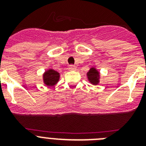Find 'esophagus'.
Instances as JSON below:
<instances>
[{
  "mask_svg": "<svg viewBox=\"0 0 146 146\" xmlns=\"http://www.w3.org/2000/svg\"><path fill=\"white\" fill-rule=\"evenodd\" d=\"M69 69H70V70H75L76 66L74 65H70L69 67Z\"/></svg>",
  "mask_w": 146,
  "mask_h": 146,
  "instance_id": "34e87169",
  "label": "esophagus"
}]
</instances>
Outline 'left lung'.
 I'll return each instance as SVG.
<instances>
[{
	"instance_id": "left-lung-1",
	"label": "left lung",
	"mask_w": 146,
	"mask_h": 146,
	"mask_svg": "<svg viewBox=\"0 0 146 146\" xmlns=\"http://www.w3.org/2000/svg\"><path fill=\"white\" fill-rule=\"evenodd\" d=\"M86 77L88 82L94 86H97L100 83L101 74L99 71L95 66H91L86 73Z\"/></svg>"
}]
</instances>
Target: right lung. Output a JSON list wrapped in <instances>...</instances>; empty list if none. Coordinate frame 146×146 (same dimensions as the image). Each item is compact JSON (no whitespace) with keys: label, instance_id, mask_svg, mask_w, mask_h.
<instances>
[{"label":"right lung","instance_id":"right-lung-1","mask_svg":"<svg viewBox=\"0 0 146 146\" xmlns=\"http://www.w3.org/2000/svg\"><path fill=\"white\" fill-rule=\"evenodd\" d=\"M60 73L54 70L52 68L46 69L42 74V80L44 84L48 87L55 86L60 80Z\"/></svg>","mask_w":146,"mask_h":146}]
</instances>
